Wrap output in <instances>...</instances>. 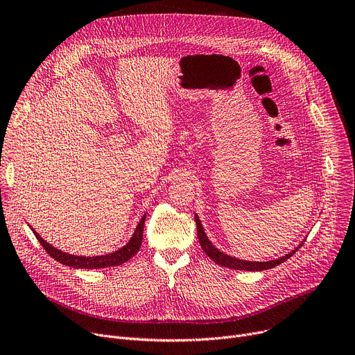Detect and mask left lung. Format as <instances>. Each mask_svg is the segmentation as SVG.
<instances>
[{"label":"left lung","instance_id":"left-lung-1","mask_svg":"<svg viewBox=\"0 0 355 355\" xmlns=\"http://www.w3.org/2000/svg\"><path fill=\"white\" fill-rule=\"evenodd\" d=\"M194 220H196V225H197V236H198V241L200 245L202 248V250L206 252V254L213 259L214 262L220 266H225V268H229V269H236V270H249V272H260V270H268V269H272L277 265L284 263L285 260H288L297 249H300L304 243H301L300 246H297L295 250H292L291 253L279 257V259H275V260H269V262H250V260H241V259H236L233 256H229L226 253H223L221 250H218L217 248L213 246L211 241L209 240L206 232H204L202 229V225L201 221L198 218V216L196 214L194 216Z\"/></svg>","mask_w":355,"mask_h":355}]
</instances>
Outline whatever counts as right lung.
<instances>
[{"label": "right lung", "mask_w": 355, "mask_h": 355, "mask_svg": "<svg viewBox=\"0 0 355 355\" xmlns=\"http://www.w3.org/2000/svg\"><path fill=\"white\" fill-rule=\"evenodd\" d=\"M144 223H145V214L142 216V218L139 220L138 226L130 237V240L128 243L115 250L114 253H107V254H101V256H76V254H69L66 252H62L59 249H55L54 246H51L50 243L39 236L31 226V230L34 233V236L37 237V240L40 241V245L43 246V249L54 259L58 260L59 263L70 266V268H76V269H101V268H110V266H116V265H122L128 260L135 256L142 245V233H144Z\"/></svg>", "instance_id": "add662e5"}]
</instances>
